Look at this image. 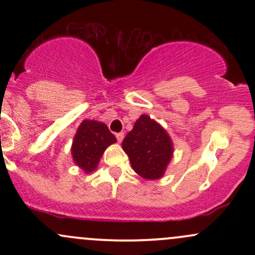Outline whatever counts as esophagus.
Listing matches in <instances>:
<instances>
[{
    "mask_svg": "<svg viewBox=\"0 0 255 255\" xmlns=\"http://www.w3.org/2000/svg\"><path fill=\"white\" fill-rule=\"evenodd\" d=\"M124 137H125V134L124 133H118V134H116V139H118L119 142H121L122 140H124Z\"/></svg>",
    "mask_w": 255,
    "mask_h": 255,
    "instance_id": "34e87169",
    "label": "esophagus"
}]
</instances>
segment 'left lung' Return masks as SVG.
<instances>
[{"mask_svg": "<svg viewBox=\"0 0 255 255\" xmlns=\"http://www.w3.org/2000/svg\"><path fill=\"white\" fill-rule=\"evenodd\" d=\"M133 170L145 180H159L174 154V144L164 128L142 114L122 141Z\"/></svg>", "mask_w": 255, "mask_h": 255, "instance_id": "8db88e82", "label": "left lung"}]
</instances>
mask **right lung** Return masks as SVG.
<instances>
[{
	"instance_id": "1",
	"label": "right lung",
	"mask_w": 255,
	"mask_h": 255,
	"mask_svg": "<svg viewBox=\"0 0 255 255\" xmlns=\"http://www.w3.org/2000/svg\"><path fill=\"white\" fill-rule=\"evenodd\" d=\"M115 142L116 137L107 125L95 120H84L73 139V162L84 172L90 174L97 169L108 146Z\"/></svg>"
}]
</instances>
